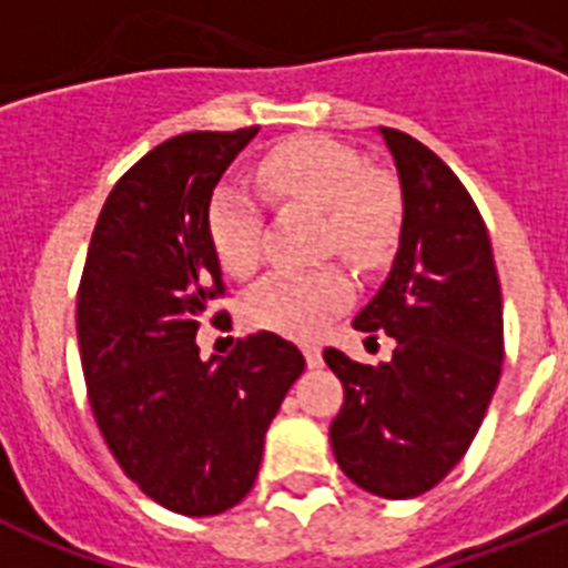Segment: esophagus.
<instances>
[{
	"mask_svg": "<svg viewBox=\"0 0 568 568\" xmlns=\"http://www.w3.org/2000/svg\"><path fill=\"white\" fill-rule=\"evenodd\" d=\"M304 358H307L310 369H318V366L324 364V358H321V346L315 344H304Z\"/></svg>",
	"mask_w": 568,
	"mask_h": 568,
	"instance_id": "obj_1",
	"label": "esophagus"
}]
</instances>
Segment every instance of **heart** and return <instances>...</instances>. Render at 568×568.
<instances>
[{
  "label": "heart",
  "instance_id": "obj_1",
  "mask_svg": "<svg viewBox=\"0 0 568 568\" xmlns=\"http://www.w3.org/2000/svg\"><path fill=\"white\" fill-rule=\"evenodd\" d=\"M258 184L278 202L324 210L327 247L361 267L378 264L398 241L404 215L398 184L327 135H295L270 150L258 164ZM207 239L230 275L253 273L261 255V210L247 190L235 184L213 190ZM349 295V281L338 267L278 273L247 295L244 313L258 329L313 338Z\"/></svg>",
  "mask_w": 568,
  "mask_h": 568
}]
</instances>
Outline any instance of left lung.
<instances>
[{
    "mask_svg": "<svg viewBox=\"0 0 568 568\" xmlns=\"http://www.w3.org/2000/svg\"><path fill=\"white\" fill-rule=\"evenodd\" d=\"M400 182L398 253L361 333L395 338L369 366L324 349L344 384L329 426L338 466L378 498H418L453 471L486 415L504 361V304L489 233L458 175L413 135L378 128Z\"/></svg>",
    "mask_w": 568,
    "mask_h": 568,
    "instance_id": "1",
    "label": "left lung"
}]
</instances>
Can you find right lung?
Listing matches in <instances>:
<instances>
[{"mask_svg":"<svg viewBox=\"0 0 568 568\" xmlns=\"http://www.w3.org/2000/svg\"><path fill=\"white\" fill-rule=\"evenodd\" d=\"M255 133L195 130L139 159L99 213L79 287V353L104 444L148 498L190 518L253 489L270 420L304 373L298 346L275 333L207 361L195 344L224 293L210 195Z\"/></svg>","mask_w":568,"mask_h":568,"instance_id":"right-lung-1","label":"right lung"}]
</instances>
